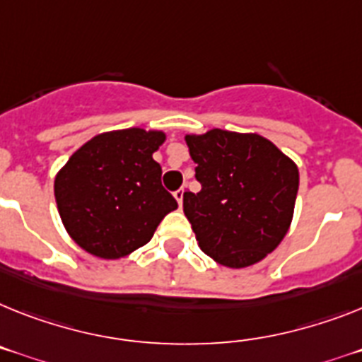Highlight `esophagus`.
Instances as JSON below:
<instances>
[{
	"mask_svg": "<svg viewBox=\"0 0 362 362\" xmlns=\"http://www.w3.org/2000/svg\"><path fill=\"white\" fill-rule=\"evenodd\" d=\"M184 195H186V186L180 187V189L175 193V199L178 200V204H180V206H182V202H184Z\"/></svg>",
	"mask_w": 362,
	"mask_h": 362,
	"instance_id": "obj_1",
	"label": "esophagus"
}]
</instances>
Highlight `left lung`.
Segmentation results:
<instances>
[{
  "label": "left lung",
  "mask_w": 362,
  "mask_h": 362,
  "mask_svg": "<svg viewBox=\"0 0 362 362\" xmlns=\"http://www.w3.org/2000/svg\"><path fill=\"white\" fill-rule=\"evenodd\" d=\"M186 141L202 187L186 191L184 214L200 250L232 269L254 265L289 230L298 167L257 134L214 129Z\"/></svg>",
  "instance_id": "left-lung-1"
}]
</instances>
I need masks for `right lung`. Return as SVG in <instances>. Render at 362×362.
Here are the masks:
<instances>
[{"label": "right lung", "mask_w": 362, "mask_h": 362, "mask_svg": "<svg viewBox=\"0 0 362 362\" xmlns=\"http://www.w3.org/2000/svg\"><path fill=\"white\" fill-rule=\"evenodd\" d=\"M163 139L154 130H115L69 158L54 178V199L78 247L105 259L123 257L147 245L162 218L178 208L153 160Z\"/></svg>", "instance_id": "1"}]
</instances>
